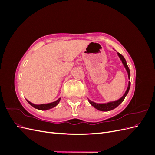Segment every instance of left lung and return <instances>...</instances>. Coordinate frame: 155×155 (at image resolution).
<instances>
[{
	"mask_svg": "<svg viewBox=\"0 0 155 155\" xmlns=\"http://www.w3.org/2000/svg\"><path fill=\"white\" fill-rule=\"evenodd\" d=\"M119 56L120 59H121V62H122L124 66L125 67L127 72V74H128V78L129 79H130V70L127 66V64L126 63V61L125 59V58H124V56L120 54V53H117ZM130 82L129 81V85H128V87L127 88V91H125V94H124V96L121 97V98H120L119 100H116V101H110V102H109V103H107V104H96V103L94 102V101H92L91 100H88V101L89 103H90V104L93 106L94 108H96V109L99 110L100 111H109V110H111L112 109H115V108H116L117 107H118L120 104H121V103L123 102V101L124 100L125 96L127 95V94L129 92V88H130Z\"/></svg>",
	"mask_w": 155,
	"mask_h": 155,
	"instance_id": "obj_1",
	"label": "left lung"
}]
</instances>
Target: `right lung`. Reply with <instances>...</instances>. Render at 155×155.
I'll return each mask as SVG.
<instances>
[{"mask_svg": "<svg viewBox=\"0 0 155 155\" xmlns=\"http://www.w3.org/2000/svg\"><path fill=\"white\" fill-rule=\"evenodd\" d=\"M60 100H61V97L59 98L58 100H56V101H55L54 102L50 103V104L35 105V104H32V103H31L30 101H29L28 100H26L28 103V104L30 105H31L33 107H34L35 109H38V110H48V109H52V108H54V107L57 106L58 105Z\"/></svg>", "mask_w": 155, "mask_h": 155, "instance_id": "right-lung-1", "label": "right lung"}]
</instances>
